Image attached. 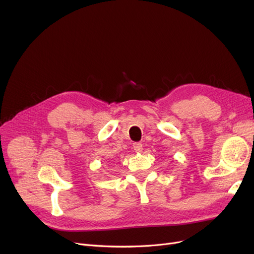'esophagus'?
<instances>
[{"mask_svg": "<svg viewBox=\"0 0 254 254\" xmlns=\"http://www.w3.org/2000/svg\"><path fill=\"white\" fill-rule=\"evenodd\" d=\"M133 149L136 153H140L142 151V143L140 142H134L133 143Z\"/></svg>", "mask_w": 254, "mask_h": 254, "instance_id": "esophagus-1", "label": "esophagus"}]
</instances>
